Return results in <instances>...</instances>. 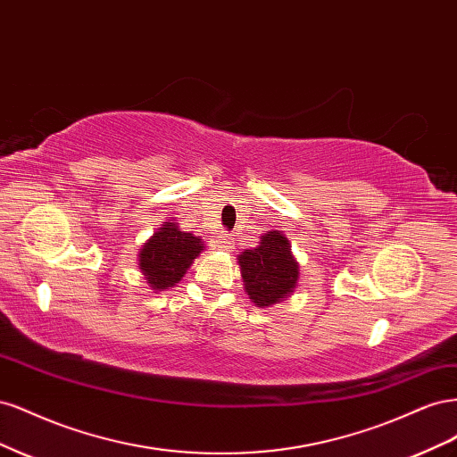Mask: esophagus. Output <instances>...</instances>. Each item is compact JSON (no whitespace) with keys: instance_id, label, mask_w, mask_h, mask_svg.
Returning <instances> with one entry per match:
<instances>
[{"instance_id":"esophagus-1","label":"esophagus","mask_w":457,"mask_h":457,"mask_svg":"<svg viewBox=\"0 0 457 457\" xmlns=\"http://www.w3.org/2000/svg\"><path fill=\"white\" fill-rule=\"evenodd\" d=\"M213 247L220 252H230L232 250V237L227 232H220L219 237L213 240Z\"/></svg>"}]
</instances>
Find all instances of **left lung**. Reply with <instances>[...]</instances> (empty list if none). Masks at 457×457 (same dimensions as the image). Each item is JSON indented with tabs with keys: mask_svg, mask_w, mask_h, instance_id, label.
<instances>
[{
	"mask_svg": "<svg viewBox=\"0 0 457 457\" xmlns=\"http://www.w3.org/2000/svg\"><path fill=\"white\" fill-rule=\"evenodd\" d=\"M238 262L245 292L261 309L286 299L297 286L299 265L280 230L262 234L259 245L242 252Z\"/></svg>",
	"mask_w": 457,
	"mask_h": 457,
	"instance_id": "left-lung-1",
	"label": "left lung"
}]
</instances>
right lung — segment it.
<instances>
[{"label":"right lung","mask_w":457,"mask_h":457,"mask_svg":"<svg viewBox=\"0 0 457 457\" xmlns=\"http://www.w3.org/2000/svg\"><path fill=\"white\" fill-rule=\"evenodd\" d=\"M204 244L198 237L183 232L175 223L162 225L139 253V269L156 292L173 287L190 269Z\"/></svg>","instance_id":"right-lung-1"}]
</instances>
